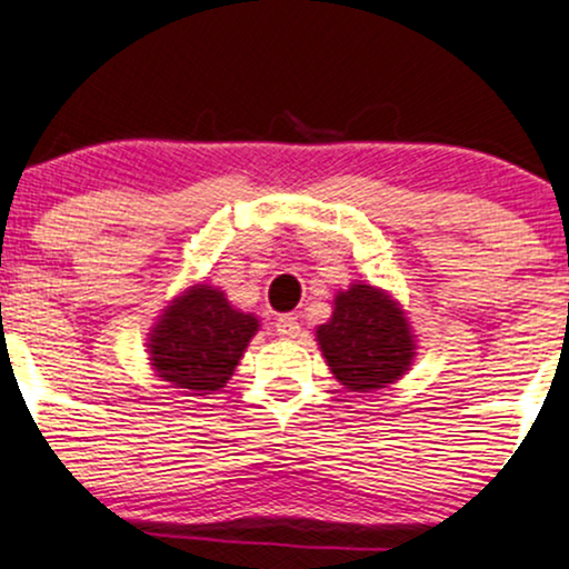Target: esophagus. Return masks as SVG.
Wrapping results in <instances>:
<instances>
[{
  "instance_id": "obj_1",
  "label": "esophagus",
  "mask_w": 569,
  "mask_h": 569,
  "mask_svg": "<svg viewBox=\"0 0 569 569\" xmlns=\"http://www.w3.org/2000/svg\"><path fill=\"white\" fill-rule=\"evenodd\" d=\"M276 331L280 337L286 339H293L299 335V321L293 316H278L276 318Z\"/></svg>"
}]
</instances>
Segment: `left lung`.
<instances>
[{
	"label": "left lung",
	"instance_id": "1",
	"mask_svg": "<svg viewBox=\"0 0 569 569\" xmlns=\"http://www.w3.org/2000/svg\"><path fill=\"white\" fill-rule=\"evenodd\" d=\"M326 363L348 390L388 388L415 356L409 323L380 289L356 283L335 299V316L318 329Z\"/></svg>",
	"mask_w": 569,
	"mask_h": 569
}]
</instances>
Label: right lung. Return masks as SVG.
Listing matches in <instances>:
<instances>
[{
    "label": "right lung",
    "instance_id": "obj_1",
    "mask_svg": "<svg viewBox=\"0 0 569 569\" xmlns=\"http://www.w3.org/2000/svg\"><path fill=\"white\" fill-rule=\"evenodd\" d=\"M257 329V318L234 310L219 289L194 286L154 326L152 367L173 388L208 396L224 388Z\"/></svg>",
    "mask_w": 569,
    "mask_h": 569
}]
</instances>
